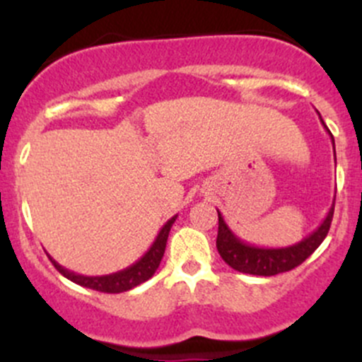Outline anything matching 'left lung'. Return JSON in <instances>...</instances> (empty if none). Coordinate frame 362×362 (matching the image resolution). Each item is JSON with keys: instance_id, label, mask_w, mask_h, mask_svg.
<instances>
[{"instance_id": "8db88e82", "label": "left lung", "mask_w": 362, "mask_h": 362, "mask_svg": "<svg viewBox=\"0 0 362 362\" xmlns=\"http://www.w3.org/2000/svg\"><path fill=\"white\" fill-rule=\"evenodd\" d=\"M327 133L331 134V131H327ZM331 140H333V134H331ZM334 159H337V154H334ZM217 250L218 254H221V257L224 259L233 269H236V272L240 273L272 276L279 275V273L291 272V269H294L296 266L301 264L306 257H310V255L317 250V247L324 242V238H326L327 231H329L331 228V221H333L334 214V203L331 204L329 211H327L322 224H320L312 235L303 238L299 243H294V245L291 247H282V249H262V247H254L242 242V240L236 238L235 233L228 228L221 211L217 210Z\"/></svg>"}]
</instances>
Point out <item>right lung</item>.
Segmentation results:
<instances>
[{"instance_id": "1", "label": "right lung", "mask_w": 362, "mask_h": 362, "mask_svg": "<svg viewBox=\"0 0 362 362\" xmlns=\"http://www.w3.org/2000/svg\"><path fill=\"white\" fill-rule=\"evenodd\" d=\"M175 217H171L166 224L163 226V229L159 231L158 238L156 242L152 243V247L145 252V255L141 259H138L134 264H131L129 268L120 269V272L112 273V275H103V276H86V275H78V273H73L69 269L63 268L59 262L52 261V264L56 266L57 272L61 273L63 276H66L68 280L71 282L78 284V286L87 287V289L93 291H100V293H110V294H117V293H124V291H129L133 287L140 286V284L147 282L152 275L156 273V269L159 268L160 259L164 255V249H166V242H168V235H170V229L173 226Z\"/></svg>"}]
</instances>
